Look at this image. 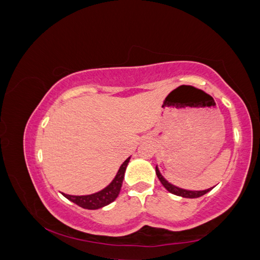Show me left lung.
Wrapping results in <instances>:
<instances>
[{
  "mask_svg": "<svg viewBox=\"0 0 260 260\" xmlns=\"http://www.w3.org/2000/svg\"><path fill=\"white\" fill-rule=\"evenodd\" d=\"M155 174L157 176V178H159V180L161 181V184L165 186L166 189L171 192V194L174 195H177V196H181V197H185V198H197V197H201L203 195H205L206 192L210 191L212 188H210V189H206V190H200V191H191V190H185V189H181V188H178L174 185H171L168 182L164 177L161 176L159 169H157V167H155Z\"/></svg>",
  "mask_w": 260,
  "mask_h": 260,
  "instance_id": "obj_1",
  "label": "left lung"
}]
</instances>
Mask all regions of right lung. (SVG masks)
Segmentation results:
<instances>
[{"label":"right lung","instance_id":"1","mask_svg":"<svg viewBox=\"0 0 260 260\" xmlns=\"http://www.w3.org/2000/svg\"><path fill=\"white\" fill-rule=\"evenodd\" d=\"M128 162H129V157L120 166L119 170L115 177V179L111 181L110 185L107 186L105 189L95 192V194L86 195V196H72L68 194H63V195L71 202L75 203V204L79 205L80 207L85 208V210H98V208H101L110 204V203H113L116 200L117 196L119 194L121 185H123L126 167L128 165Z\"/></svg>","mask_w":260,"mask_h":260}]
</instances>
